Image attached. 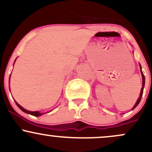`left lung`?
<instances>
[{
    "instance_id": "obj_1",
    "label": "left lung",
    "mask_w": 152,
    "mask_h": 152,
    "mask_svg": "<svg viewBox=\"0 0 152 152\" xmlns=\"http://www.w3.org/2000/svg\"><path fill=\"white\" fill-rule=\"evenodd\" d=\"M139 66H140V71H141V74H142V90H141V93H140V96H139V98L138 99L137 103L135 104V105L133 107V109H135L136 107L138 106V104H139V102H140L141 99H142V95H143V91H144V84H145V77H144V75L143 74L142 71V66H141L140 64H139Z\"/></svg>"
}]
</instances>
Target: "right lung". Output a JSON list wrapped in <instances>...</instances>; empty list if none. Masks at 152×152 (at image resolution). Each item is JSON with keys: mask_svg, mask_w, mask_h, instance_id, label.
<instances>
[{"mask_svg": "<svg viewBox=\"0 0 152 152\" xmlns=\"http://www.w3.org/2000/svg\"><path fill=\"white\" fill-rule=\"evenodd\" d=\"M15 60H16V59H15ZM15 102V104H16V105L18 106V107L20 108V109L22 110V111H23V112L27 113V114L33 115V116H41V115L43 114H41V113H40L39 111H28V110H26L25 109H23V108L22 106H20V105H19V104L16 102Z\"/></svg>", "mask_w": 152, "mask_h": 152, "instance_id": "1", "label": "right lung"}]
</instances>
